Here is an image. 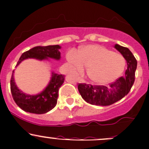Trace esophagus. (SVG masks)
Returning a JSON list of instances; mask_svg holds the SVG:
<instances>
[{
  "label": "esophagus",
  "mask_w": 149,
  "mask_h": 149,
  "mask_svg": "<svg viewBox=\"0 0 149 149\" xmlns=\"http://www.w3.org/2000/svg\"><path fill=\"white\" fill-rule=\"evenodd\" d=\"M80 82H81V83H86V81H85L84 79H80Z\"/></svg>",
  "instance_id": "esophagus-1"
}]
</instances>
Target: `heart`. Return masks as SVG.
<instances>
[{"label":"heart","instance_id":"heart-1","mask_svg":"<svg viewBox=\"0 0 149 149\" xmlns=\"http://www.w3.org/2000/svg\"><path fill=\"white\" fill-rule=\"evenodd\" d=\"M68 60L79 71L89 68L87 74L95 83L105 84L116 80L126 65L125 57L120 54L98 45H89L79 52L71 51Z\"/></svg>","mask_w":149,"mask_h":149}]
</instances>
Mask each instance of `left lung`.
<instances>
[{
  "label": "left lung",
  "mask_w": 149,
  "mask_h": 149,
  "mask_svg": "<svg viewBox=\"0 0 149 149\" xmlns=\"http://www.w3.org/2000/svg\"><path fill=\"white\" fill-rule=\"evenodd\" d=\"M115 48L123 55L127 63L125 77H120L108 86L79 84L78 89L82 98L89 104L95 105H110L120 100L130 91L135 78L137 60L127 47L119 44Z\"/></svg>",
  "instance_id": "left-lung-1"
}]
</instances>
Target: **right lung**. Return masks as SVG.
Listing matches in <instances>:
<instances>
[{
  "instance_id": "obj_1",
  "label": "right lung",
  "mask_w": 149,
  "mask_h": 149,
  "mask_svg": "<svg viewBox=\"0 0 149 149\" xmlns=\"http://www.w3.org/2000/svg\"><path fill=\"white\" fill-rule=\"evenodd\" d=\"M61 48L59 45L47 46V47H33L29 51L23 53L20 57L17 65L22 60L28 58H34L39 60L53 58L60 60V52L59 49ZM14 72V71H13ZM65 81V76L52 73V76L43 92L36 95H26L20 91L14 82V76H11L10 85L13 99L20 108L26 112L36 114H42L51 111L56 106L59 95V89Z\"/></svg>"
}]
</instances>
